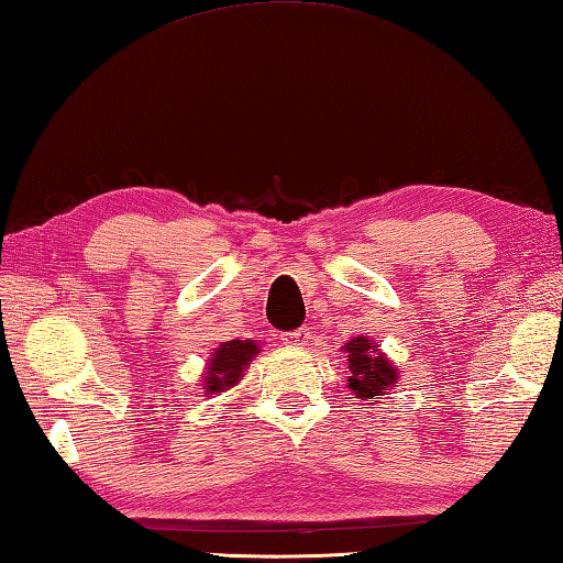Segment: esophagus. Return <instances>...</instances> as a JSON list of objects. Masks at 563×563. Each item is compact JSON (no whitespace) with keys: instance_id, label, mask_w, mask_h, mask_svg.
Instances as JSON below:
<instances>
[{"instance_id":"esophagus-1","label":"esophagus","mask_w":563,"mask_h":563,"mask_svg":"<svg viewBox=\"0 0 563 563\" xmlns=\"http://www.w3.org/2000/svg\"><path fill=\"white\" fill-rule=\"evenodd\" d=\"M309 328H299V331H289V333H284L282 335V341H284V345H289V347H303V345H309Z\"/></svg>"}]
</instances>
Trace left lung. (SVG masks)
<instances>
[{"mask_svg": "<svg viewBox=\"0 0 563 563\" xmlns=\"http://www.w3.org/2000/svg\"><path fill=\"white\" fill-rule=\"evenodd\" d=\"M343 353L347 355V387L353 389L357 399L367 401V405H379L382 395L389 387H397V367L389 363L379 345L367 341L365 335H357L345 343Z\"/></svg>", "mask_w": 563, "mask_h": 563, "instance_id": "obj_1", "label": "left lung"}]
</instances>
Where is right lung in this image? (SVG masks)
Instances as JSON below:
<instances>
[{"label":"right lung","instance_id":"right-lung-1","mask_svg":"<svg viewBox=\"0 0 563 563\" xmlns=\"http://www.w3.org/2000/svg\"><path fill=\"white\" fill-rule=\"evenodd\" d=\"M260 353V345L254 341H228L216 347L213 357L208 360L203 389L206 395H216V391L235 387L240 377L245 375L252 357Z\"/></svg>","mask_w":563,"mask_h":563}]
</instances>
